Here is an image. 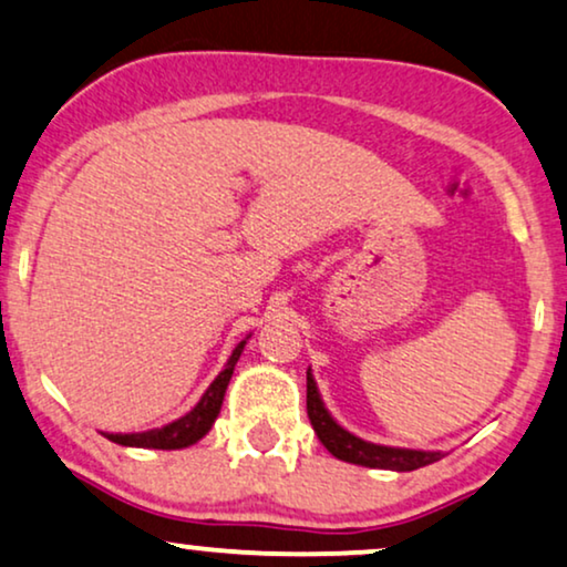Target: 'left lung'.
Listing matches in <instances>:
<instances>
[{"instance_id":"8db88e82","label":"left lung","mask_w":567,"mask_h":567,"mask_svg":"<svg viewBox=\"0 0 567 567\" xmlns=\"http://www.w3.org/2000/svg\"><path fill=\"white\" fill-rule=\"evenodd\" d=\"M306 410L308 420L319 435V441L327 446L331 456H337L339 462H350L360 466H371V470H394V472H412L420 466H427L443 458L437 451H410V449H389V446H375V443L360 441L352 433H347L344 427H339L327 406L321 404L316 383L308 373V389H306Z\"/></svg>"}]
</instances>
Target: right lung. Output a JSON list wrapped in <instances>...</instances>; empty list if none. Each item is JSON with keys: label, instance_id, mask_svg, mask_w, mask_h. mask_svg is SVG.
Here are the masks:
<instances>
[{"label": "right lung", "instance_id": "obj_1", "mask_svg": "<svg viewBox=\"0 0 567 567\" xmlns=\"http://www.w3.org/2000/svg\"><path fill=\"white\" fill-rule=\"evenodd\" d=\"M244 344L246 342H240L236 350H233L225 371L217 375V379L213 381V386H209L205 391V396L199 399V404H196L188 414H184V417L171 422V425H165V427L147 430V433L105 435V437L113 443H121V446H134V449H186V446H192V443L199 441V437H205L209 433V427H213V422L217 420V414H220L225 389H228L233 368H236L240 352H244Z\"/></svg>", "mask_w": 567, "mask_h": 567}]
</instances>
